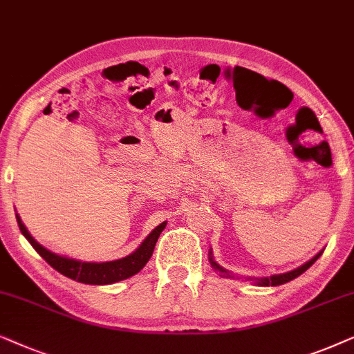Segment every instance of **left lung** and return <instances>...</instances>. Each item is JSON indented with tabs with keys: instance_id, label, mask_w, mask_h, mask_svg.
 <instances>
[{
	"instance_id": "8db88e82",
	"label": "left lung",
	"mask_w": 354,
	"mask_h": 354,
	"mask_svg": "<svg viewBox=\"0 0 354 354\" xmlns=\"http://www.w3.org/2000/svg\"><path fill=\"white\" fill-rule=\"evenodd\" d=\"M322 252H319L317 256H315L314 259H310L309 262H306L304 266H301V267H298V268H295V270H291V272H286V273H281V275H272V277H268V279H261L259 280L257 279V283L259 285H262V286H277V285H283V283H286V281H291V280H295L296 277H299L301 273H304L306 270H308V268L313 266V263L317 261L319 259V256ZM210 263H212V267L215 268V270H218L220 273H223V275H226V277H230V273L225 270V268H221L218 263L216 262H214V259H212V256H210Z\"/></svg>"
}]
</instances>
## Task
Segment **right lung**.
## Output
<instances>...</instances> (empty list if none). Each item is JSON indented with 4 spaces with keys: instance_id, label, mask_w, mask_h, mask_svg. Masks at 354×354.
Segmentation results:
<instances>
[{
    "instance_id": "obj_1",
    "label": "right lung",
    "mask_w": 354,
    "mask_h": 354,
    "mask_svg": "<svg viewBox=\"0 0 354 354\" xmlns=\"http://www.w3.org/2000/svg\"><path fill=\"white\" fill-rule=\"evenodd\" d=\"M16 218H17V225H19V230H21V233L27 238V241L32 244V248H34L35 251L55 268V270L63 273V275L68 277V279H73L75 281H81V283H87V285L116 283V281L129 279V277H133L138 272L142 270L145 263L149 262V259L152 257L155 244H157L160 233H162L165 226H167V223L158 225L157 228H155L153 232L144 239V243L140 244L133 254H129V256L118 259V261L95 263V262L74 261V259L58 256V254L48 251V249H45L41 244L37 243L35 239L30 236L29 232H27V228L21 221V218H19V215H16Z\"/></svg>"
}]
</instances>
